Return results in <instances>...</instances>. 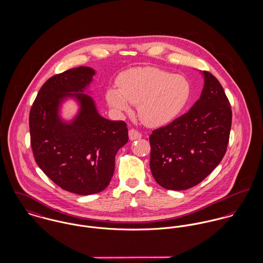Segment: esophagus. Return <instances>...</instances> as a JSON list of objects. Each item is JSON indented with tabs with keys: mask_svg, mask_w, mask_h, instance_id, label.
Returning a JSON list of instances; mask_svg holds the SVG:
<instances>
[{
	"mask_svg": "<svg viewBox=\"0 0 263 263\" xmlns=\"http://www.w3.org/2000/svg\"><path fill=\"white\" fill-rule=\"evenodd\" d=\"M128 137H129L130 141H135V140L141 139L142 138V134L140 132H138L137 129L132 128V129L128 130Z\"/></svg>",
	"mask_w": 263,
	"mask_h": 263,
	"instance_id": "esophagus-1",
	"label": "esophagus"
}]
</instances>
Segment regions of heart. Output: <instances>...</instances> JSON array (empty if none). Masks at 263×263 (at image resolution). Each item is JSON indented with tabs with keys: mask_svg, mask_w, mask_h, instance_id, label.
<instances>
[{
	"mask_svg": "<svg viewBox=\"0 0 263 263\" xmlns=\"http://www.w3.org/2000/svg\"><path fill=\"white\" fill-rule=\"evenodd\" d=\"M118 89L110 88L106 100L119 113L130 111L138 104L141 120L150 126H161L183 111L190 98V84L185 77L156 68H136L119 76Z\"/></svg>",
	"mask_w": 263,
	"mask_h": 263,
	"instance_id": "1",
	"label": "heart"
}]
</instances>
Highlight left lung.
<instances>
[{"label": "left lung", "instance_id": "left-lung-1", "mask_svg": "<svg viewBox=\"0 0 263 263\" xmlns=\"http://www.w3.org/2000/svg\"><path fill=\"white\" fill-rule=\"evenodd\" d=\"M204 78L199 99L187 113L150 136V168L159 185L185 190L201 182L222 161L229 143L232 110L215 76Z\"/></svg>", "mask_w": 263, "mask_h": 263}]
</instances>
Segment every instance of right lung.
I'll list each match as a JSON object with an SVG mask.
<instances>
[{
    "label": "right lung",
    "instance_id": "right-lung-1",
    "mask_svg": "<svg viewBox=\"0 0 263 263\" xmlns=\"http://www.w3.org/2000/svg\"><path fill=\"white\" fill-rule=\"evenodd\" d=\"M95 71L79 67L49 78L40 88L29 114L30 143L39 168L60 187L81 195L108 186L115 155L128 141L126 123L101 116L85 91ZM74 99L79 105L71 121L59 112Z\"/></svg>",
    "mask_w": 263,
    "mask_h": 263
}]
</instances>
